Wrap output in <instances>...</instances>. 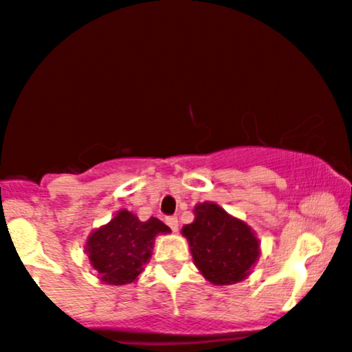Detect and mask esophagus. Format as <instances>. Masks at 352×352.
Here are the masks:
<instances>
[{"label": "esophagus", "mask_w": 352, "mask_h": 352, "mask_svg": "<svg viewBox=\"0 0 352 352\" xmlns=\"http://www.w3.org/2000/svg\"><path fill=\"white\" fill-rule=\"evenodd\" d=\"M166 223L168 225V227H170L172 232L179 230V219H177V217H167Z\"/></svg>", "instance_id": "34e87169"}]
</instances>
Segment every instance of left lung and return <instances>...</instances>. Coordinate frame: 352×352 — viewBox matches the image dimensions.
I'll use <instances>...</instances> for the list:
<instances>
[{
  "label": "left lung",
  "instance_id": "8db88e82",
  "mask_svg": "<svg viewBox=\"0 0 352 352\" xmlns=\"http://www.w3.org/2000/svg\"><path fill=\"white\" fill-rule=\"evenodd\" d=\"M195 220L184 225L191 256L199 274L212 285H235L250 277L261 256V241L245 220L233 217L219 204L195 206Z\"/></svg>",
  "mask_w": 352,
  "mask_h": 352
}]
</instances>
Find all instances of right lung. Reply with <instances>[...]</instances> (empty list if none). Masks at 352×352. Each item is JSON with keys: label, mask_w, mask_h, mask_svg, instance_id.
Wrapping results in <instances>:
<instances>
[{"label": "right lung", "mask_w": 352, "mask_h": 352, "mask_svg": "<svg viewBox=\"0 0 352 352\" xmlns=\"http://www.w3.org/2000/svg\"><path fill=\"white\" fill-rule=\"evenodd\" d=\"M170 228L156 217L142 222L127 209H120L109 222L87 238L85 252L101 283L129 285L137 282L151 259L154 240Z\"/></svg>", "instance_id": "1"}]
</instances>
